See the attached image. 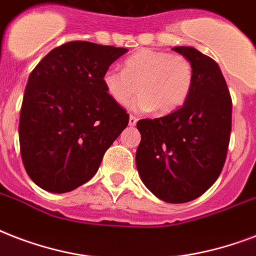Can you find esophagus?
Wrapping results in <instances>:
<instances>
[{
	"mask_svg": "<svg viewBox=\"0 0 256 256\" xmlns=\"http://www.w3.org/2000/svg\"><path fill=\"white\" fill-rule=\"evenodd\" d=\"M138 118H136V116H134V114H130V126H136V122H138Z\"/></svg>",
	"mask_w": 256,
	"mask_h": 256,
	"instance_id": "obj_1",
	"label": "esophagus"
}]
</instances>
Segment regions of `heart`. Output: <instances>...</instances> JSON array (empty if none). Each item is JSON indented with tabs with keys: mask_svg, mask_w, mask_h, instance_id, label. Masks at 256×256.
I'll return each instance as SVG.
<instances>
[{
	"mask_svg": "<svg viewBox=\"0 0 256 256\" xmlns=\"http://www.w3.org/2000/svg\"><path fill=\"white\" fill-rule=\"evenodd\" d=\"M194 66L187 57L144 48L122 62V70L108 68L101 76L106 96L118 106L132 102L136 112L170 114L184 106L194 85Z\"/></svg>",
	"mask_w": 256,
	"mask_h": 256,
	"instance_id": "b5f03b06",
	"label": "heart"
}]
</instances>
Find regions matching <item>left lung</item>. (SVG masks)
Returning a JSON list of instances; mask_svg holds the SVG:
<instances>
[{"instance_id":"left-lung-1","label":"left lung","mask_w":256,"mask_h":256,"mask_svg":"<svg viewBox=\"0 0 256 256\" xmlns=\"http://www.w3.org/2000/svg\"><path fill=\"white\" fill-rule=\"evenodd\" d=\"M194 66L184 106L159 118H142L136 167L142 183L167 203L199 198L220 175L228 150L232 101L219 65L191 46H175Z\"/></svg>"}]
</instances>
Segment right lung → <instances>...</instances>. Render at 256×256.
<instances>
[{"label":"right lung","instance_id":"obj_1","mask_svg":"<svg viewBox=\"0 0 256 256\" xmlns=\"http://www.w3.org/2000/svg\"><path fill=\"white\" fill-rule=\"evenodd\" d=\"M126 48L70 41L28 78L20 114L24 167L45 191L64 194L90 180L130 114L106 96L101 76Z\"/></svg>","mask_w":256,"mask_h":256}]
</instances>
